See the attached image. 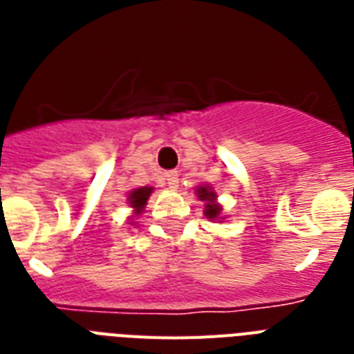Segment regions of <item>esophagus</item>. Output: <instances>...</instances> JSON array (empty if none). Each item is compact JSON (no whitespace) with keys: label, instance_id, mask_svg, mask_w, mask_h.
Wrapping results in <instances>:
<instances>
[{"label":"esophagus","instance_id":"1","mask_svg":"<svg viewBox=\"0 0 354 354\" xmlns=\"http://www.w3.org/2000/svg\"><path fill=\"white\" fill-rule=\"evenodd\" d=\"M165 182L167 185L171 189H176L178 183H180V178H178V172L176 171H171V172H165Z\"/></svg>","mask_w":354,"mask_h":354}]
</instances>
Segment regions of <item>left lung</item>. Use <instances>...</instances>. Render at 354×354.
I'll return each mask as SVG.
<instances>
[{"mask_svg": "<svg viewBox=\"0 0 354 354\" xmlns=\"http://www.w3.org/2000/svg\"><path fill=\"white\" fill-rule=\"evenodd\" d=\"M196 193H198L200 200H205V202H207V205H205V211H204L207 218H211V221H213V218H216V216L221 215V205L215 204L216 194L213 193L209 187H200Z\"/></svg>", "mask_w": 354, "mask_h": 354, "instance_id": "left-lung-1", "label": "left lung"}]
</instances>
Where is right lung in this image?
<instances>
[{
  "instance_id": "1",
  "label": "right lung",
  "mask_w": 354,
  "mask_h": 354,
  "mask_svg": "<svg viewBox=\"0 0 354 354\" xmlns=\"http://www.w3.org/2000/svg\"><path fill=\"white\" fill-rule=\"evenodd\" d=\"M150 193H152V187H139L130 193L128 200H130V204H132V207L136 209V215L141 213V209H143L145 204H147V200H149Z\"/></svg>"
}]
</instances>
